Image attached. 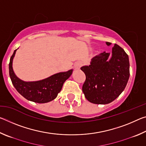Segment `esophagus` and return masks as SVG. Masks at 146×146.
Listing matches in <instances>:
<instances>
[{
    "mask_svg": "<svg viewBox=\"0 0 146 146\" xmlns=\"http://www.w3.org/2000/svg\"><path fill=\"white\" fill-rule=\"evenodd\" d=\"M81 66H82V63L80 62H77L75 64V68L76 70H79Z\"/></svg>",
    "mask_w": 146,
    "mask_h": 146,
    "instance_id": "esophagus-1",
    "label": "esophagus"
}]
</instances>
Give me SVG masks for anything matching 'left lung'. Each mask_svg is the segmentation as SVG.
<instances>
[{
    "mask_svg": "<svg viewBox=\"0 0 146 146\" xmlns=\"http://www.w3.org/2000/svg\"><path fill=\"white\" fill-rule=\"evenodd\" d=\"M110 46L111 43L107 42ZM110 53L105 51L91 59L90 66L80 68L86 75L82 86L85 97L96 104H107L113 102L124 90L129 78V57L117 44Z\"/></svg>",
    "mask_w": 146,
    "mask_h": 146,
    "instance_id": "8db88e82",
    "label": "left lung"
}]
</instances>
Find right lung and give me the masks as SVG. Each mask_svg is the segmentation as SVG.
<instances>
[{"mask_svg": "<svg viewBox=\"0 0 146 146\" xmlns=\"http://www.w3.org/2000/svg\"><path fill=\"white\" fill-rule=\"evenodd\" d=\"M17 49L11 56L9 64V76L17 91L27 100L34 102L47 103L55 99L61 91L64 83L71 75L73 70L56 73L41 80L24 82L15 75L12 67Z\"/></svg>", "mask_w": 146, "mask_h": 146, "instance_id": "add662e5", "label": "right lung"}]
</instances>
